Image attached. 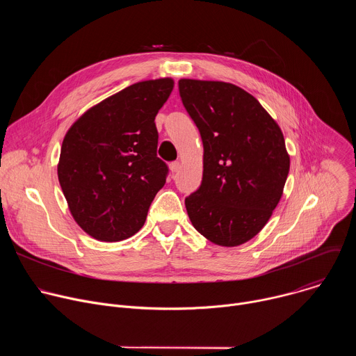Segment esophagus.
<instances>
[{
  "instance_id": "obj_1",
  "label": "esophagus",
  "mask_w": 356,
  "mask_h": 356,
  "mask_svg": "<svg viewBox=\"0 0 356 356\" xmlns=\"http://www.w3.org/2000/svg\"><path fill=\"white\" fill-rule=\"evenodd\" d=\"M169 168H170V172H172V173H177L179 169H180V163H179V162H172Z\"/></svg>"
}]
</instances>
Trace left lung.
<instances>
[{"instance_id": "1", "label": "left lung", "mask_w": 356, "mask_h": 356, "mask_svg": "<svg viewBox=\"0 0 356 356\" xmlns=\"http://www.w3.org/2000/svg\"><path fill=\"white\" fill-rule=\"evenodd\" d=\"M179 91L204 147L201 186L184 201L188 218L216 245H242L261 232L282 198L290 169L283 132L235 84L180 79Z\"/></svg>"}]
</instances>
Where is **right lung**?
<instances>
[{
    "instance_id": "add662e5",
    "label": "right lung",
    "mask_w": 356,
    "mask_h": 356,
    "mask_svg": "<svg viewBox=\"0 0 356 356\" xmlns=\"http://www.w3.org/2000/svg\"><path fill=\"white\" fill-rule=\"evenodd\" d=\"M173 86L170 77L135 83L88 108L66 132L59 183L72 217L94 239L135 235L165 186L155 117Z\"/></svg>"
}]
</instances>
